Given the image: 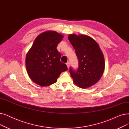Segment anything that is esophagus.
<instances>
[{"label": "esophagus", "instance_id": "1", "mask_svg": "<svg viewBox=\"0 0 129 129\" xmlns=\"http://www.w3.org/2000/svg\"><path fill=\"white\" fill-rule=\"evenodd\" d=\"M66 65H67V67H68V68L69 69V67H70V63L69 62H68L66 63Z\"/></svg>", "mask_w": 129, "mask_h": 129}]
</instances>
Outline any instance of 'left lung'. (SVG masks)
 Instances as JSON below:
<instances>
[{"mask_svg":"<svg viewBox=\"0 0 129 129\" xmlns=\"http://www.w3.org/2000/svg\"><path fill=\"white\" fill-rule=\"evenodd\" d=\"M69 40L78 60V69L70 68L71 77L76 85L86 88L96 83L102 76L105 61L99 44L92 37L86 35L70 34Z\"/></svg>","mask_w":129,"mask_h":129,"instance_id":"8db88e82","label":"left lung"}]
</instances>
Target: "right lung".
<instances>
[{
	"label": "right lung",
	"instance_id": "obj_1",
	"mask_svg": "<svg viewBox=\"0 0 129 129\" xmlns=\"http://www.w3.org/2000/svg\"><path fill=\"white\" fill-rule=\"evenodd\" d=\"M63 36L48 30L39 35L26 57V68L30 79L38 85L47 86L56 82L61 72L68 70L61 62L57 45Z\"/></svg>",
	"mask_w": 129,
	"mask_h": 129
}]
</instances>
